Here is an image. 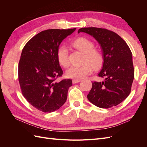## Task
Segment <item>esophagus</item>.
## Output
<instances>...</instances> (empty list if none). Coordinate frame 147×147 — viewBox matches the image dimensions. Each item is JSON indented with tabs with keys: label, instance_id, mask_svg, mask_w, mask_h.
<instances>
[{
	"label": "esophagus",
	"instance_id": "obj_1",
	"mask_svg": "<svg viewBox=\"0 0 147 147\" xmlns=\"http://www.w3.org/2000/svg\"><path fill=\"white\" fill-rule=\"evenodd\" d=\"M81 81V80H77V79H74L72 80V83L73 84H75L77 83H78Z\"/></svg>",
	"mask_w": 147,
	"mask_h": 147
}]
</instances>
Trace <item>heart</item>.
I'll use <instances>...</instances> for the list:
<instances>
[{"mask_svg":"<svg viewBox=\"0 0 147 147\" xmlns=\"http://www.w3.org/2000/svg\"><path fill=\"white\" fill-rule=\"evenodd\" d=\"M72 46L76 50L84 53L83 63L81 65L72 66L66 71L67 77L80 80L90 75L94 69H98L104 62L102 53L94 48V43L85 37H80L72 43ZM57 59L61 65L67 67L69 65V51L64 45L57 49Z\"/></svg>","mask_w":147,"mask_h":147,"instance_id":"obj_1","label":"heart"}]
</instances>
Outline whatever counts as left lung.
Instances as JSON below:
<instances>
[{"instance_id": "8db88e82", "label": "left lung", "mask_w": 147, "mask_h": 147, "mask_svg": "<svg viewBox=\"0 0 147 147\" xmlns=\"http://www.w3.org/2000/svg\"><path fill=\"white\" fill-rule=\"evenodd\" d=\"M80 32L90 34L99 42L104 55L102 68L97 76L104 81L92 82L87 96L92 104L109 109L121 103L130 94L134 77L132 53L117 34L106 29L83 28Z\"/></svg>"}]
</instances>
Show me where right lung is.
Segmentation results:
<instances>
[{
    "label": "right lung",
    "instance_id": "1",
    "mask_svg": "<svg viewBox=\"0 0 147 147\" xmlns=\"http://www.w3.org/2000/svg\"><path fill=\"white\" fill-rule=\"evenodd\" d=\"M75 30L48 29L26 44L18 65V80L23 96L37 110L50 113L63 105L72 85L71 79L56 81L63 72L57 59L62 41Z\"/></svg>",
    "mask_w": 147,
    "mask_h": 147
}]
</instances>
